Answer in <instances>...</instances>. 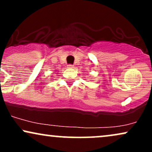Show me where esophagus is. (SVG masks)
<instances>
[{
  "label": "esophagus",
  "mask_w": 152,
  "mask_h": 152,
  "mask_svg": "<svg viewBox=\"0 0 152 152\" xmlns=\"http://www.w3.org/2000/svg\"><path fill=\"white\" fill-rule=\"evenodd\" d=\"M68 68H69V69H73V68H74V66L71 65V64H69V65H68Z\"/></svg>",
  "instance_id": "34e87169"
}]
</instances>
